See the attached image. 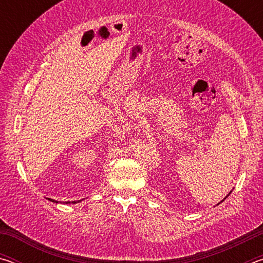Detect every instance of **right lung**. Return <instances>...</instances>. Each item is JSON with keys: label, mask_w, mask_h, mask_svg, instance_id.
Masks as SVG:
<instances>
[{"label": "right lung", "mask_w": 263, "mask_h": 263, "mask_svg": "<svg viewBox=\"0 0 263 263\" xmlns=\"http://www.w3.org/2000/svg\"><path fill=\"white\" fill-rule=\"evenodd\" d=\"M67 203H69V202H67ZM74 203H75V202H74Z\"/></svg>", "instance_id": "right-lung-1"}]
</instances>
